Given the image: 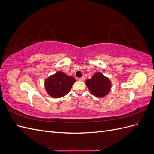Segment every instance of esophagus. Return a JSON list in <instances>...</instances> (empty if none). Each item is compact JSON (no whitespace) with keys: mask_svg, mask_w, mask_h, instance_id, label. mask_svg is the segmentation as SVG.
<instances>
[{"mask_svg":"<svg viewBox=\"0 0 154 154\" xmlns=\"http://www.w3.org/2000/svg\"><path fill=\"white\" fill-rule=\"evenodd\" d=\"M84 80H85L84 76H82V77H81V78H78V80H79V81H81V82H83V81H84Z\"/></svg>","mask_w":154,"mask_h":154,"instance_id":"obj_1","label":"esophagus"}]
</instances>
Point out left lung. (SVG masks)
I'll list each match as a JSON object with an SVG mask.
<instances>
[{
    "label": "left lung",
    "mask_w": 154,
    "mask_h": 154,
    "mask_svg": "<svg viewBox=\"0 0 154 154\" xmlns=\"http://www.w3.org/2000/svg\"><path fill=\"white\" fill-rule=\"evenodd\" d=\"M85 84L92 94L97 97L105 96L111 89L110 80L101 72L94 74L86 80Z\"/></svg>",
    "instance_id": "8db88e82"
}]
</instances>
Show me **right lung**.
Masks as SVG:
<instances>
[{"label": "right lung", "instance_id": "obj_1", "mask_svg": "<svg viewBox=\"0 0 154 154\" xmlns=\"http://www.w3.org/2000/svg\"><path fill=\"white\" fill-rule=\"evenodd\" d=\"M75 82L76 79L74 77L58 71L46 79L44 85L50 96L54 98H60L68 94Z\"/></svg>", "mask_w": 154, "mask_h": 154}]
</instances>
